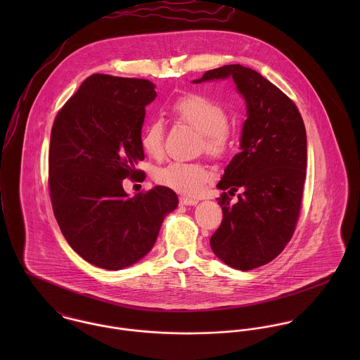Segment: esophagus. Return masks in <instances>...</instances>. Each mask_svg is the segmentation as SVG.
Instances as JSON below:
<instances>
[{"instance_id": "34e87169", "label": "esophagus", "mask_w": 360, "mask_h": 360, "mask_svg": "<svg viewBox=\"0 0 360 360\" xmlns=\"http://www.w3.org/2000/svg\"><path fill=\"white\" fill-rule=\"evenodd\" d=\"M180 204L186 206L197 205V204H198V201H197V200H194V198L181 197V198H180Z\"/></svg>"}]
</instances>
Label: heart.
<instances>
[{"label": "heart", "instance_id": "obj_1", "mask_svg": "<svg viewBox=\"0 0 360 360\" xmlns=\"http://www.w3.org/2000/svg\"><path fill=\"white\" fill-rule=\"evenodd\" d=\"M172 113L183 123L201 133L200 148L212 158L227 154L233 144L230 116L227 109L216 100L201 93H186L170 103ZM141 148L151 158L163 154V123L151 120L140 139ZM210 170L201 162H170L155 172L160 186L184 195H198L210 180Z\"/></svg>", "mask_w": 360, "mask_h": 360}]
</instances>
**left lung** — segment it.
<instances>
[{"mask_svg": "<svg viewBox=\"0 0 360 360\" xmlns=\"http://www.w3.org/2000/svg\"><path fill=\"white\" fill-rule=\"evenodd\" d=\"M229 76L245 98L248 119L241 151L217 188L233 195L241 188L243 194L237 203L227 193L217 198L223 220L210 247L230 267L252 270L278 257L295 231L307 177V130L294 101L251 68L224 65L194 83Z\"/></svg>", "mask_w": 360, "mask_h": 360, "instance_id": "obj_1", "label": "left lung"}]
</instances>
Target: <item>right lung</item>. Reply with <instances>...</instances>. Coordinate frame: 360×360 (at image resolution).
Returning a JSON list of instances; mask_svg holds the SVG:
<instances>
[{"label": "right lung", "mask_w": 360, "mask_h": 360, "mask_svg": "<svg viewBox=\"0 0 360 360\" xmlns=\"http://www.w3.org/2000/svg\"><path fill=\"white\" fill-rule=\"evenodd\" d=\"M146 79L96 73L55 116L49 155L52 210L68 244L101 269L127 267L154 247L173 190L156 186L130 198L123 180L143 181L136 167L146 106L156 97Z\"/></svg>", "instance_id": "add662e5"}]
</instances>
